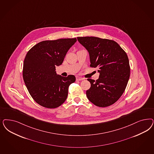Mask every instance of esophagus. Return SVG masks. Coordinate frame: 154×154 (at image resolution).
<instances>
[{
  "mask_svg": "<svg viewBox=\"0 0 154 154\" xmlns=\"http://www.w3.org/2000/svg\"><path fill=\"white\" fill-rule=\"evenodd\" d=\"M76 80H79H79H83L85 79V78L77 76H76Z\"/></svg>",
  "mask_w": 154,
  "mask_h": 154,
  "instance_id": "esophagus-1",
  "label": "esophagus"
}]
</instances>
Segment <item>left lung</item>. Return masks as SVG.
Returning <instances> with one entry per match:
<instances>
[{
  "mask_svg": "<svg viewBox=\"0 0 154 154\" xmlns=\"http://www.w3.org/2000/svg\"><path fill=\"white\" fill-rule=\"evenodd\" d=\"M78 41L89 54L91 65L97 67L99 78L88 79L91 87L87 98L99 107L113 104L123 94L130 77L128 55L116 42L96 37H79Z\"/></svg>",
  "mask_w": 154,
  "mask_h": 154,
  "instance_id": "8db88e82",
  "label": "left lung"
}]
</instances>
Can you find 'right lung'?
I'll list each match as a JSON object with an SVG mask.
<instances>
[{
    "label": "right lung",
    "mask_w": 154,
    "mask_h": 154,
    "mask_svg": "<svg viewBox=\"0 0 154 154\" xmlns=\"http://www.w3.org/2000/svg\"><path fill=\"white\" fill-rule=\"evenodd\" d=\"M76 38L41 41L28 51L23 64L25 85L35 101L47 108H55L67 99L69 85L75 76L57 74L55 67L62 65Z\"/></svg>",
    "instance_id": "1"
}]
</instances>
